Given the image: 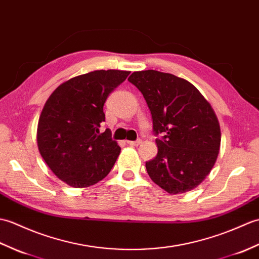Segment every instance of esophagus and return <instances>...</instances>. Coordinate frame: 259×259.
<instances>
[{
    "instance_id": "34e87169",
    "label": "esophagus",
    "mask_w": 259,
    "mask_h": 259,
    "mask_svg": "<svg viewBox=\"0 0 259 259\" xmlns=\"http://www.w3.org/2000/svg\"><path fill=\"white\" fill-rule=\"evenodd\" d=\"M142 143L141 140H137V141H127V144L131 146H139Z\"/></svg>"
}]
</instances>
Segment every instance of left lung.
Returning <instances> with one entry per match:
<instances>
[{
	"mask_svg": "<svg viewBox=\"0 0 259 259\" xmlns=\"http://www.w3.org/2000/svg\"><path fill=\"white\" fill-rule=\"evenodd\" d=\"M128 81L144 96L153 118L158 152L146 162L152 181L169 194L198 186L209 174L221 147V127L209 103L193 84L154 70L134 72Z\"/></svg>",
	"mask_w": 259,
	"mask_h": 259,
	"instance_id": "8db88e82",
	"label": "left lung"
}]
</instances>
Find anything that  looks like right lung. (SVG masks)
<instances>
[{
  "label": "right lung",
  "mask_w": 259,
  "mask_h": 259,
  "mask_svg": "<svg viewBox=\"0 0 259 259\" xmlns=\"http://www.w3.org/2000/svg\"><path fill=\"white\" fill-rule=\"evenodd\" d=\"M131 72L100 70L61 84L45 103L37 125V146L51 170L75 188L88 187L110 173L120 147L105 122L108 95Z\"/></svg>",
  "instance_id": "1"
}]
</instances>
